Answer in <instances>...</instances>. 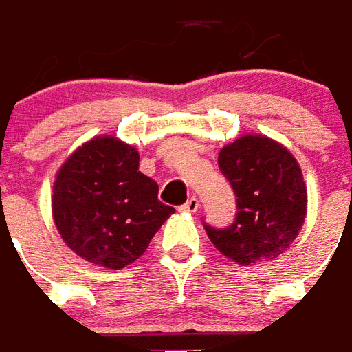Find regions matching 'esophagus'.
I'll use <instances>...</instances> for the list:
<instances>
[{
    "mask_svg": "<svg viewBox=\"0 0 352 352\" xmlns=\"http://www.w3.org/2000/svg\"><path fill=\"white\" fill-rule=\"evenodd\" d=\"M198 209H199V201L196 196L189 198L187 201H185V205H182V210H184V212H196Z\"/></svg>",
    "mask_w": 352,
    "mask_h": 352,
    "instance_id": "obj_1",
    "label": "esophagus"
}]
</instances>
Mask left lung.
Here are the masks:
<instances>
[{
  "mask_svg": "<svg viewBox=\"0 0 352 352\" xmlns=\"http://www.w3.org/2000/svg\"><path fill=\"white\" fill-rule=\"evenodd\" d=\"M218 165L238 198V212L227 229L205 225L209 240L238 265L278 258L307 216V185L296 158L272 138L243 134L221 148Z\"/></svg>",
  "mask_w": 352,
  "mask_h": 352,
  "instance_id": "8db88e82",
  "label": "left lung"
}]
</instances>
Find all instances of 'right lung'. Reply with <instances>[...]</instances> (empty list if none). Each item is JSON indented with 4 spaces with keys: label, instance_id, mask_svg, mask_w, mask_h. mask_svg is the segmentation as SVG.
I'll list each match as a JSON object with an SVG mask.
<instances>
[{
    "label": "right lung",
    "instance_id": "add662e5",
    "mask_svg": "<svg viewBox=\"0 0 352 352\" xmlns=\"http://www.w3.org/2000/svg\"><path fill=\"white\" fill-rule=\"evenodd\" d=\"M138 167L136 148L109 134L65 160L52 187V218L70 251L114 271L147 251L174 207L160 201L158 184Z\"/></svg>",
    "mask_w": 352,
    "mask_h": 352
}]
</instances>
